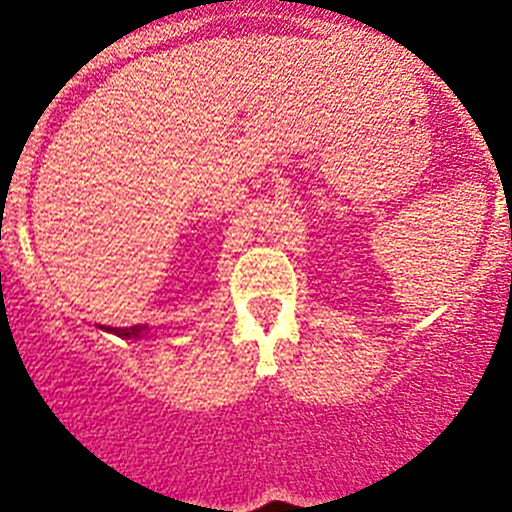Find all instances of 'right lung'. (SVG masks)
<instances>
[{"mask_svg": "<svg viewBox=\"0 0 512 512\" xmlns=\"http://www.w3.org/2000/svg\"><path fill=\"white\" fill-rule=\"evenodd\" d=\"M106 329V332L116 334V337H123V339H138L143 337V332H146V327H141V324H136V327H101Z\"/></svg>", "mask_w": 512, "mask_h": 512, "instance_id": "obj_1", "label": "right lung"}]
</instances>
